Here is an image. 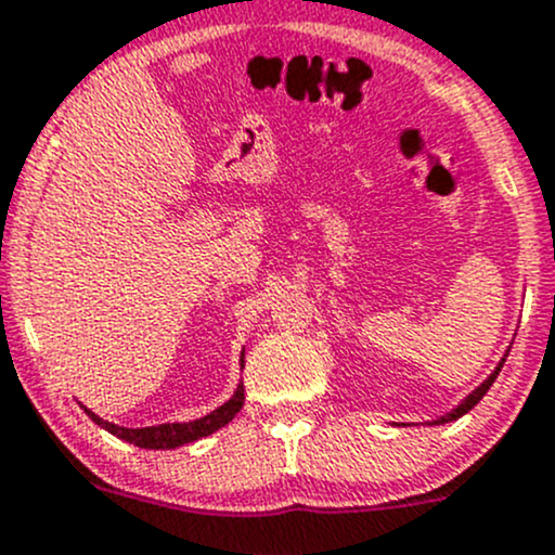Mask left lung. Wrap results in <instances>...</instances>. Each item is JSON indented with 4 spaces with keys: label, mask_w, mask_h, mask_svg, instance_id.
Returning <instances> with one entry per match:
<instances>
[{
    "label": "left lung",
    "mask_w": 555,
    "mask_h": 555,
    "mask_svg": "<svg viewBox=\"0 0 555 555\" xmlns=\"http://www.w3.org/2000/svg\"><path fill=\"white\" fill-rule=\"evenodd\" d=\"M502 363H505V358H502ZM502 363H500V365H496V369H494V374H491V376H489V379H487V382H483V385H481V387H476V390H473V392H470V396H467V398H465V401H462L460 405H456V409H454V411H451V414H447V416H441V420H438V422H436V425H443V422H451V420H460V416H462V414H467V411H470V409H473V405H476L478 401H481V398H483V396H487V392H489V387H491V385H494V379H496V374H500Z\"/></svg>",
    "instance_id": "left-lung-1"
}]
</instances>
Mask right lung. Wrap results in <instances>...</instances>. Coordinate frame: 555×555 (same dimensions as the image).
<instances>
[{"mask_svg":"<svg viewBox=\"0 0 555 555\" xmlns=\"http://www.w3.org/2000/svg\"><path fill=\"white\" fill-rule=\"evenodd\" d=\"M243 401H245V390L243 387H237V392L232 396V401H227L221 409L210 411V414L203 416V420L184 422V425H181V422H176V425L135 427V430H130V427L112 425V422L95 416L90 409H85V411H88V416L95 422V425H101L104 430L112 433V436L122 438V441L135 443V447H141V449H176V447H184V443L197 441V438L210 436V433H216L219 427H224L227 422L235 420L237 411L243 409Z\"/></svg>","mask_w":555,"mask_h":555,"instance_id":"obj_1","label":"right lung"}]
</instances>
